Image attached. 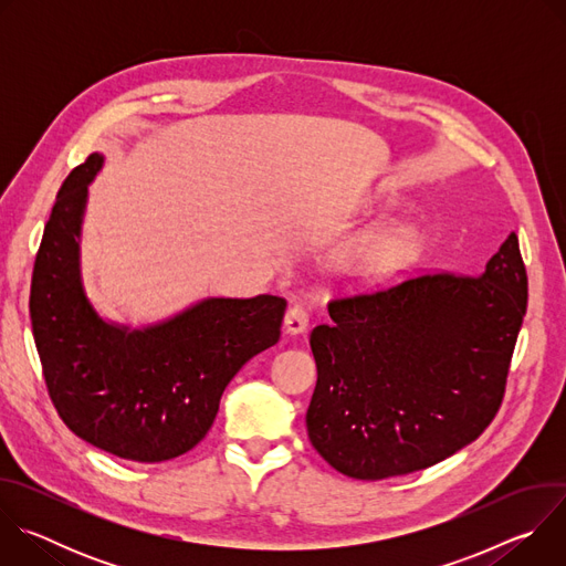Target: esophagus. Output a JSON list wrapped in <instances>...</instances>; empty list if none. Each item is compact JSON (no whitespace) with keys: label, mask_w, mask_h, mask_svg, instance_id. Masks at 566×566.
<instances>
[{"label":"esophagus","mask_w":566,"mask_h":566,"mask_svg":"<svg viewBox=\"0 0 566 566\" xmlns=\"http://www.w3.org/2000/svg\"><path fill=\"white\" fill-rule=\"evenodd\" d=\"M306 327H308V313H306V308L297 306V304L291 306L286 311V315H284V329L295 336V334H304Z\"/></svg>","instance_id":"obj_1"}]
</instances>
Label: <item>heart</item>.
Returning a JSON list of instances; mask_svg holds the SVG:
<instances>
[{
  "label": "heart",
  "mask_w": 566,
  "mask_h": 566,
  "mask_svg": "<svg viewBox=\"0 0 566 566\" xmlns=\"http://www.w3.org/2000/svg\"><path fill=\"white\" fill-rule=\"evenodd\" d=\"M417 237L400 228H382L356 241L334 258V271L347 280H369L385 275L415 260Z\"/></svg>",
  "instance_id": "b5f03b06"
}]
</instances>
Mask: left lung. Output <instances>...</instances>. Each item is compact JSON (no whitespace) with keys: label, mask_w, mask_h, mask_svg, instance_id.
Here are the masks:
<instances>
[{"label":"left lung","mask_w":566,"mask_h":566,"mask_svg":"<svg viewBox=\"0 0 566 566\" xmlns=\"http://www.w3.org/2000/svg\"><path fill=\"white\" fill-rule=\"evenodd\" d=\"M515 232L481 275L423 273L329 302L311 332V446L338 472L387 479L430 468L495 419L526 315Z\"/></svg>","instance_id":"obj_1"}]
</instances>
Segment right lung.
Returning <instances> with one entry per match:
<instances>
[{
  "instance_id": "right-lung-1",
  "label": "right lung",
  "mask_w": 566,
  "mask_h": 566,
  "mask_svg": "<svg viewBox=\"0 0 566 566\" xmlns=\"http://www.w3.org/2000/svg\"><path fill=\"white\" fill-rule=\"evenodd\" d=\"M94 151L64 179L31 280V325L49 396L83 441L138 463L192 450L210 430L226 385L280 340L286 300L208 297L145 329L103 319L80 277Z\"/></svg>"
}]
</instances>
